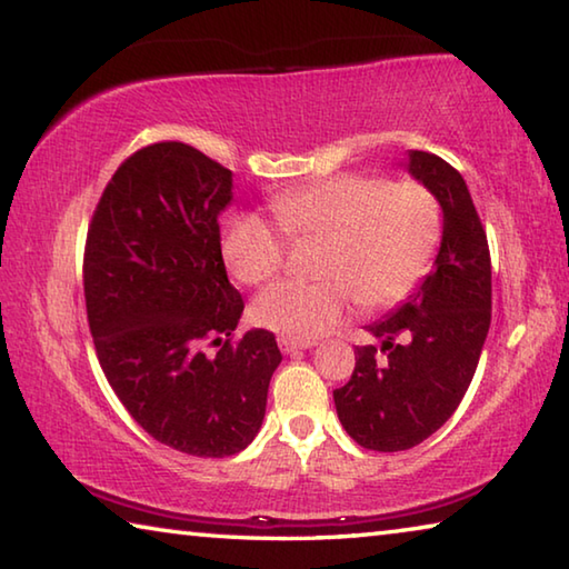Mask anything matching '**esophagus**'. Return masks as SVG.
I'll list each match as a JSON object with an SVG mask.
<instances>
[{"label":"esophagus","instance_id":"1","mask_svg":"<svg viewBox=\"0 0 569 569\" xmlns=\"http://www.w3.org/2000/svg\"><path fill=\"white\" fill-rule=\"evenodd\" d=\"M278 346H281L283 353L293 356V353H298V351L311 349V346H316V343H311V341H293V339H286V336H281V339H278Z\"/></svg>","mask_w":569,"mask_h":569}]
</instances>
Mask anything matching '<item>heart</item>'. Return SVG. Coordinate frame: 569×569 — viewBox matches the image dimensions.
Wrapping results in <instances>:
<instances>
[{"mask_svg":"<svg viewBox=\"0 0 569 569\" xmlns=\"http://www.w3.org/2000/svg\"><path fill=\"white\" fill-rule=\"evenodd\" d=\"M273 223L256 213L228 220L223 261L240 283L258 286L286 261V237L323 240V281H278L256 298L253 319L293 341L319 339L363 306H391L413 291L441 243V206L421 182L336 172L271 198Z\"/></svg>","mask_w":569,"mask_h":569,"instance_id":"b5f03b06","label":"heart"}]
</instances>
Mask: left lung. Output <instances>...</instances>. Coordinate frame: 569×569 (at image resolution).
<instances>
[{
  "mask_svg": "<svg viewBox=\"0 0 569 569\" xmlns=\"http://www.w3.org/2000/svg\"><path fill=\"white\" fill-rule=\"evenodd\" d=\"M409 176L441 206V243L431 271L366 326L381 341L356 346L346 387L333 391L349 437L373 451H403L445 427L475 377L492 321V263L485 228L459 172L431 152L409 150Z\"/></svg>",
  "mask_w": 569,
  "mask_h": 569,
  "instance_id": "1",
  "label": "left lung"
}]
</instances>
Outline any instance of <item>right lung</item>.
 Wrapping results in <instances>:
<instances>
[{
	"label": "right lung",
	"mask_w": 569,
	"mask_h": 569,
	"mask_svg": "<svg viewBox=\"0 0 569 569\" xmlns=\"http://www.w3.org/2000/svg\"><path fill=\"white\" fill-rule=\"evenodd\" d=\"M230 200L228 168L186 142H156L114 172L84 248L104 377L152 439L192 457H230L256 439L283 359L271 331L228 341L243 313L220 253Z\"/></svg>",
	"instance_id": "add662e5"
}]
</instances>
